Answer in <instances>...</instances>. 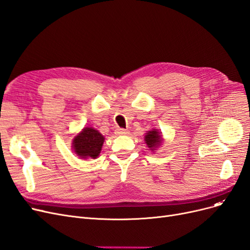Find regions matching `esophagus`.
<instances>
[{"label": "esophagus", "instance_id": "34e87169", "mask_svg": "<svg viewBox=\"0 0 250 250\" xmlns=\"http://www.w3.org/2000/svg\"><path fill=\"white\" fill-rule=\"evenodd\" d=\"M115 133H116V135H127L128 131L125 130V128H116Z\"/></svg>", "mask_w": 250, "mask_h": 250}]
</instances>
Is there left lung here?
<instances>
[{"label":"left lung","mask_w":250,"mask_h":250,"mask_svg":"<svg viewBox=\"0 0 250 250\" xmlns=\"http://www.w3.org/2000/svg\"><path fill=\"white\" fill-rule=\"evenodd\" d=\"M144 140H146L147 147H149L152 150L160 146L161 141H162V136H161V134L158 131L152 130L146 135Z\"/></svg>","instance_id":"left-lung-1"}]
</instances>
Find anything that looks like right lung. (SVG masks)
<instances>
[{
  "mask_svg": "<svg viewBox=\"0 0 250 250\" xmlns=\"http://www.w3.org/2000/svg\"><path fill=\"white\" fill-rule=\"evenodd\" d=\"M104 136L92 127H85L72 141V148L83 159L98 158L104 143Z\"/></svg>",
  "mask_w": 250,
  "mask_h": 250,
  "instance_id": "1",
  "label": "right lung"
}]
</instances>
